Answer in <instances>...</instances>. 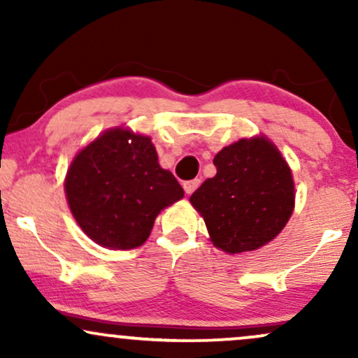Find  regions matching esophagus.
<instances>
[{"label": "esophagus", "mask_w": 358, "mask_h": 358, "mask_svg": "<svg viewBox=\"0 0 358 358\" xmlns=\"http://www.w3.org/2000/svg\"><path fill=\"white\" fill-rule=\"evenodd\" d=\"M199 187H200V180L199 178L188 180V182L183 183V188H185V192H187V193H193Z\"/></svg>", "instance_id": "34e87169"}]
</instances>
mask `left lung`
Returning a JSON list of instances; mask_svg holds the SVG:
<instances>
[{
  "label": "left lung",
  "instance_id": "left-lung-1",
  "mask_svg": "<svg viewBox=\"0 0 358 358\" xmlns=\"http://www.w3.org/2000/svg\"><path fill=\"white\" fill-rule=\"evenodd\" d=\"M217 175L190 196L215 248L229 254L268 244L289 220L294 183L281 153L266 138L241 139L213 158Z\"/></svg>",
  "mask_w": 358,
  "mask_h": 358
}]
</instances>
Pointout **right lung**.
Returning <instances> with one entry per match:
<instances>
[{"label":"right lung","instance_id":"1","mask_svg":"<svg viewBox=\"0 0 358 358\" xmlns=\"http://www.w3.org/2000/svg\"><path fill=\"white\" fill-rule=\"evenodd\" d=\"M69 207L92 241L133 249L150 237L163 208L183 196L148 136L110 129L80 151L65 178Z\"/></svg>","mask_w":358,"mask_h":358}]
</instances>
